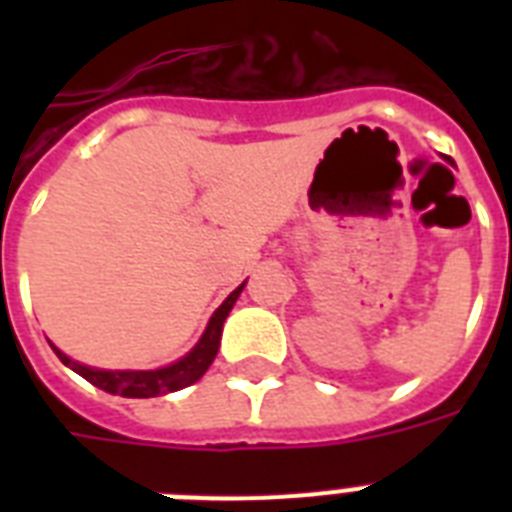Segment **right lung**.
Here are the masks:
<instances>
[{
    "instance_id": "obj_1",
    "label": "right lung",
    "mask_w": 512,
    "mask_h": 512,
    "mask_svg": "<svg viewBox=\"0 0 512 512\" xmlns=\"http://www.w3.org/2000/svg\"><path fill=\"white\" fill-rule=\"evenodd\" d=\"M247 284V281H244ZM241 287H236L231 295L225 297L223 305L212 313L207 329L201 340L193 345V350L188 356H183L180 361L170 366H162V369H140V372H111V369H95V366H84L74 358H68L66 353H60L55 345L52 350L58 353V358L66 366H71L76 374H82L84 380L92 382L95 388L106 390V393H114V396L124 398H154L164 396V393H175V390H183L188 385H193L196 380H201V374L207 372L209 364L215 361L217 348H220V335H223V321L228 319L233 303L239 300Z\"/></svg>"
}]
</instances>
